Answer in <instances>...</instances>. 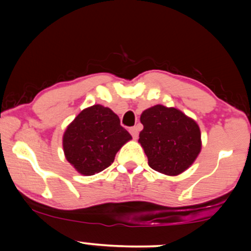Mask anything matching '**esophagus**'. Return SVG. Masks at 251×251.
<instances>
[{
	"instance_id": "1",
	"label": "esophagus",
	"mask_w": 251,
	"mask_h": 251,
	"mask_svg": "<svg viewBox=\"0 0 251 251\" xmlns=\"http://www.w3.org/2000/svg\"><path fill=\"white\" fill-rule=\"evenodd\" d=\"M129 133L132 134V137H133V139H137V138H138V133H139V127H138V126H134V127H131V128H129Z\"/></svg>"
}]
</instances>
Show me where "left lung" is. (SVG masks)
<instances>
[{"mask_svg": "<svg viewBox=\"0 0 251 251\" xmlns=\"http://www.w3.org/2000/svg\"><path fill=\"white\" fill-rule=\"evenodd\" d=\"M139 140L150 168L166 176H178L194 164L201 150V129L180 109L164 105L143 112Z\"/></svg>", "mask_w": 251, "mask_h": 251, "instance_id": "8db88e82", "label": "left lung"}]
</instances>
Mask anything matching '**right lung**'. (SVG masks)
Segmentation results:
<instances>
[{"instance_id":"right-lung-1","label":"right lung","mask_w":251,"mask_h":251,"mask_svg":"<svg viewBox=\"0 0 251 251\" xmlns=\"http://www.w3.org/2000/svg\"><path fill=\"white\" fill-rule=\"evenodd\" d=\"M132 139L111 108L93 105L82 109L66 128V159L83 176H93L113 163L117 152Z\"/></svg>"}]
</instances>
